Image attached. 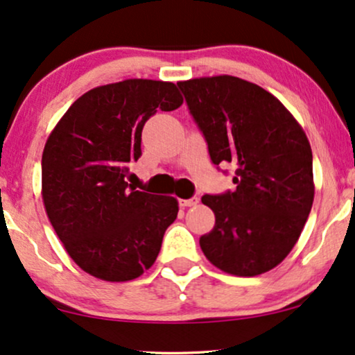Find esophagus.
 I'll list each match as a JSON object with an SVG mask.
<instances>
[{
	"mask_svg": "<svg viewBox=\"0 0 355 355\" xmlns=\"http://www.w3.org/2000/svg\"><path fill=\"white\" fill-rule=\"evenodd\" d=\"M199 202V198L198 196H194V198H191V199H181L179 200V205H181V207H192V205H196Z\"/></svg>",
	"mask_w": 355,
	"mask_h": 355,
	"instance_id": "esophagus-1",
	"label": "esophagus"
}]
</instances>
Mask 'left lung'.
I'll list each match as a JSON object with an SVG mask.
<instances>
[{
    "label": "left lung",
    "mask_w": 355,
    "mask_h": 355,
    "mask_svg": "<svg viewBox=\"0 0 355 355\" xmlns=\"http://www.w3.org/2000/svg\"><path fill=\"white\" fill-rule=\"evenodd\" d=\"M214 164H234L235 191L202 196L216 214L199 243L237 277L275 268L298 242L313 207V153L277 97L232 76L178 82Z\"/></svg>",
    "instance_id": "left-lung-1"
}]
</instances>
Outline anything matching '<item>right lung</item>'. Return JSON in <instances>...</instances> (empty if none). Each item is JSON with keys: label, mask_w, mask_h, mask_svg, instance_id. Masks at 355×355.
Segmentation results:
<instances>
[{"label": "right lung", "mask_w": 355, "mask_h": 355, "mask_svg": "<svg viewBox=\"0 0 355 355\" xmlns=\"http://www.w3.org/2000/svg\"><path fill=\"white\" fill-rule=\"evenodd\" d=\"M182 97L171 82L130 78L92 89L71 105L42 153V199L65 250L105 282L138 278L155 263L178 200L126 182L141 156L143 126Z\"/></svg>", "instance_id": "1"}]
</instances>
